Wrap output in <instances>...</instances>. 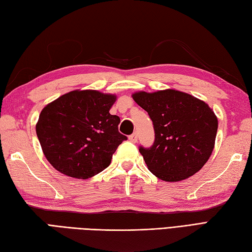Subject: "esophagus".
Wrapping results in <instances>:
<instances>
[{"instance_id": "1", "label": "esophagus", "mask_w": 252, "mask_h": 252, "mask_svg": "<svg viewBox=\"0 0 252 252\" xmlns=\"http://www.w3.org/2000/svg\"><path fill=\"white\" fill-rule=\"evenodd\" d=\"M129 140H130L132 143H136V141H137V134H136V133H133V134H131V135L129 136Z\"/></svg>"}]
</instances>
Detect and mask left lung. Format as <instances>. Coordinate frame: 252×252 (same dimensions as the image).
Segmentation results:
<instances>
[{"mask_svg": "<svg viewBox=\"0 0 252 252\" xmlns=\"http://www.w3.org/2000/svg\"><path fill=\"white\" fill-rule=\"evenodd\" d=\"M133 99L153 121L155 141L138 151L160 180L176 182L198 172L215 147L218 119L205 101L175 90L138 92Z\"/></svg>", "mask_w": 252, "mask_h": 252, "instance_id": "obj_1", "label": "left lung"}]
</instances>
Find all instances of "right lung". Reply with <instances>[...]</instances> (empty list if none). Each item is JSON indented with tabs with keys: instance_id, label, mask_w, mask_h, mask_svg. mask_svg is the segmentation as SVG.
Here are the masks:
<instances>
[{
	"instance_id": "obj_1",
	"label": "right lung",
	"mask_w": 252,
	"mask_h": 252,
	"mask_svg": "<svg viewBox=\"0 0 252 252\" xmlns=\"http://www.w3.org/2000/svg\"><path fill=\"white\" fill-rule=\"evenodd\" d=\"M116 96L97 91H72L45 106L36 135L46 159L57 171L76 179L92 178L110 164L126 136L120 118L109 110Z\"/></svg>"
}]
</instances>
